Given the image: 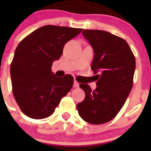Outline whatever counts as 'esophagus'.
Returning a JSON list of instances; mask_svg holds the SVG:
<instances>
[{"label":"esophagus","mask_w":151,"mask_h":151,"mask_svg":"<svg viewBox=\"0 0 151 151\" xmlns=\"http://www.w3.org/2000/svg\"><path fill=\"white\" fill-rule=\"evenodd\" d=\"M78 86H79V84H78V82H77L76 80H75V81H74V85H73V87H74V88H78Z\"/></svg>","instance_id":"34e87169"}]
</instances>
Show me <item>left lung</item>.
I'll return each mask as SVG.
<instances>
[{
  "instance_id": "8db88e82",
  "label": "left lung",
  "mask_w": 151,
  "mask_h": 151,
  "mask_svg": "<svg viewBox=\"0 0 151 151\" xmlns=\"http://www.w3.org/2000/svg\"><path fill=\"white\" fill-rule=\"evenodd\" d=\"M94 50L91 69L97 77V88L81 84L85 97L77 104L83 120L99 125L113 119L123 106L133 85L135 58L123 38L103 30L82 31Z\"/></svg>"
}]
</instances>
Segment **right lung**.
<instances>
[{
	"label": "right lung",
	"mask_w": 151,
	"mask_h": 151,
	"mask_svg": "<svg viewBox=\"0 0 151 151\" xmlns=\"http://www.w3.org/2000/svg\"><path fill=\"white\" fill-rule=\"evenodd\" d=\"M82 30L47 25L19 44L10 65V76L13 96L25 115L35 119L50 116L71 90L73 77L68 74L63 78L56 76L51 66L60 58L66 42Z\"/></svg>",
	"instance_id": "right-lung-1"
}]
</instances>
